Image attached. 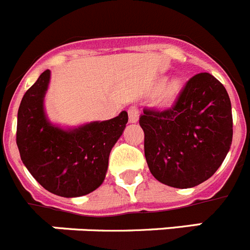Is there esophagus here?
I'll use <instances>...</instances> for the list:
<instances>
[{"label": "esophagus", "mask_w": 250, "mask_h": 250, "mask_svg": "<svg viewBox=\"0 0 250 250\" xmlns=\"http://www.w3.org/2000/svg\"><path fill=\"white\" fill-rule=\"evenodd\" d=\"M127 115H129L130 123H136L139 119V107L136 105H131L127 109Z\"/></svg>", "instance_id": "obj_1"}]
</instances>
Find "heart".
Segmentation results:
<instances>
[{"instance_id": "heart-1", "label": "heart", "mask_w": 250, "mask_h": 250, "mask_svg": "<svg viewBox=\"0 0 250 250\" xmlns=\"http://www.w3.org/2000/svg\"><path fill=\"white\" fill-rule=\"evenodd\" d=\"M180 90V81L179 80H173L167 83V86L165 87L164 96L165 98H173L178 94V91Z\"/></svg>"}]
</instances>
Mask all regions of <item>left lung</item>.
Here are the masks:
<instances>
[{"mask_svg": "<svg viewBox=\"0 0 250 250\" xmlns=\"http://www.w3.org/2000/svg\"><path fill=\"white\" fill-rule=\"evenodd\" d=\"M139 124L150 173L163 184L180 189L210 178L233 139L229 95L208 72L189 79L170 107H145Z\"/></svg>", "mask_w": 250, "mask_h": 250, "instance_id": "left-lung-1", "label": "left lung"}]
</instances>
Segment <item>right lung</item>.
I'll list each match as a JSON object with an SVG mask.
<instances>
[{"label":"right lung","instance_id":"add662e5","mask_svg":"<svg viewBox=\"0 0 250 250\" xmlns=\"http://www.w3.org/2000/svg\"><path fill=\"white\" fill-rule=\"evenodd\" d=\"M48 81L50 70H46L20 104L16 143L21 160L50 193L65 198L86 195L103 184L110 151L126 126L127 112L70 131L60 129L43 112Z\"/></svg>","mask_w":250,"mask_h":250}]
</instances>
